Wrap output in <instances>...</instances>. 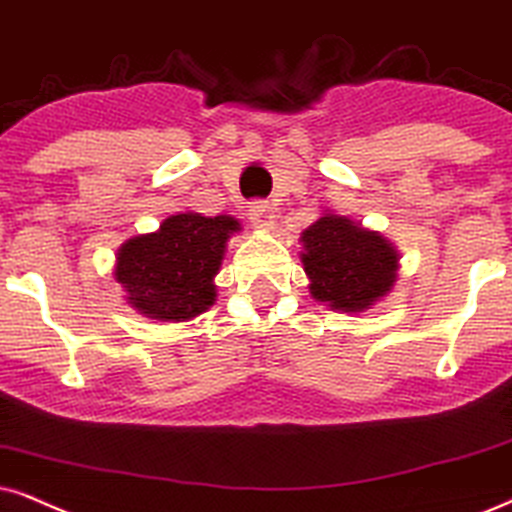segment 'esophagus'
<instances>
[{"label": "esophagus", "mask_w": 512, "mask_h": 512, "mask_svg": "<svg viewBox=\"0 0 512 512\" xmlns=\"http://www.w3.org/2000/svg\"><path fill=\"white\" fill-rule=\"evenodd\" d=\"M248 217H250V222L257 226V229H274L276 210L271 208L267 200H255V203H250Z\"/></svg>", "instance_id": "34e87169"}]
</instances>
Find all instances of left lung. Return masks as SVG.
Returning <instances> with one entry per match:
<instances>
[{
    "label": "left lung",
    "mask_w": 512,
    "mask_h": 512,
    "mask_svg": "<svg viewBox=\"0 0 512 512\" xmlns=\"http://www.w3.org/2000/svg\"><path fill=\"white\" fill-rule=\"evenodd\" d=\"M300 241L309 293L331 309L366 312L397 281V248L352 219L326 212L302 231Z\"/></svg>",
    "instance_id": "obj_1"
}]
</instances>
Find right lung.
I'll use <instances>...</instances> for the list:
<instances>
[{
  "label": "right lung",
  "instance_id": "right-lung-1",
  "mask_svg": "<svg viewBox=\"0 0 512 512\" xmlns=\"http://www.w3.org/2000/svg\"><path fill=\"white\" fill-rule=\"evenodd\" d=\"M236 231L241 224L229 215L179 212L153 234L129 238L115 262V281L127 290V304L148 319H196L215 304V276Z\"/></svg>",
  "mask_w": 512,
  "mask_h": 512
}]
</instances>
